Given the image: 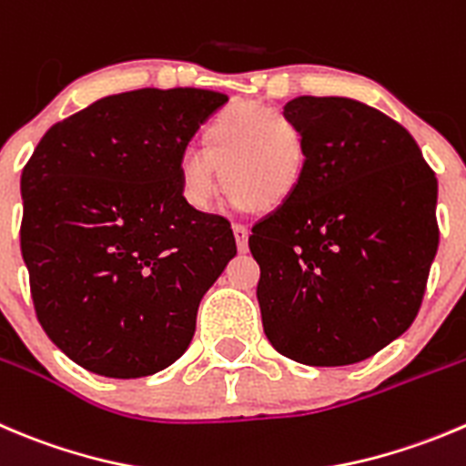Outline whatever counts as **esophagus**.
Here are the masks:
<instances>
[{
	"label": "esophagus",
	"instance_id": "34e87169",
	"mask_svg": "<svg viewBox=\"0 0 466 466\" xmlns=\"http://www.w3.org/2000/svg\"><path fill=\"white\" fill-rule=\"evenodd\" d=\"M234 237H237V248L238 252H246L248 250V228L243 223H234Z\"/></svg>",
	"mask_w": 466,
	"mask_h": 466
}]
</instances>
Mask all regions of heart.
<instances>
[{
    "mask_svg": "<svg viewBox=\"0 0 466 466\" xmlns=\"http://www.w3.org/2000/svg\"><path fill=\"white\" fill-rule=\"evenodd\" d=\"M307 166L309 143L296 123L275 108L237 104L205 129L202 150L184 155L179 193L191 209L209 211L223 177L234 205L273 211L298 191Z\"/></svg>",
    "mask_w": 466,
    "mask_h": 466,
    "instance_id": "1",
    "label": "heart"
}]
</instances>
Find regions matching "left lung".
<instances>
[{"instance_id":"left-lung-1","label":"left lung","mask_w":466,"mask_h":466,"mask_svg":"<svg viewBox=\"0 0 466 466\" xmlns=\"http://www.w3.org/2000/svg\"><path fill=\"white\" fill-rule=\"evenodd\" d=\"M284 118L309 166L248 241L264 332L307 367L362 362L417 319L440 243L435 173L403 125L358 99L302 95Z\"/></svg>"}]
</instances>
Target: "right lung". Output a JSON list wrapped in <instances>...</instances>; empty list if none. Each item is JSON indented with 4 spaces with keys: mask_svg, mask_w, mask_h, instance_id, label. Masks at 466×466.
I'll return each mask as SVG.
<instances>
[{
    "mask_svg": "<svg viewBox=\"0 0 466 466\" xmlns=\"http://www.w3.org/2000/svg\"><path fill=\"white\" fill-rule=\"evenodd\" d=\"M228 95L141 88L108 95L40 138L22 170V259L35 316L97 376L170 367L202 296L237 255L223 216L179 193L188 141Z\"/></svg>",
    "mask_w": 466,
    "mask_h": 466,
    "instance_id": "obj_1",
    "label": "right lung"
}]
</instances>
